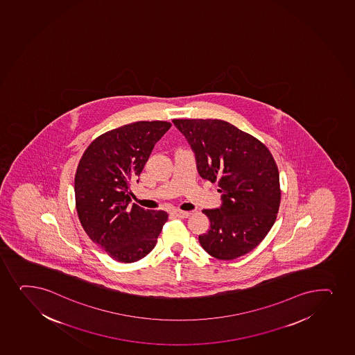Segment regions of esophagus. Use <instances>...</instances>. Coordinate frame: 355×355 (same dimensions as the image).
<instances>
[{"label":"esophagus","mask_w":355,"mask_h":355,"mask_svg":"<svg viewBox=\"0 0 355 355\" xmlns=\"http://www.w3.org/2000/svg\"><path fill=\"white\" fill-rule=\"evenodd\" d=\"M172 215L177 216L180 218H187L189 216L191 215V212L182 211V210H173Z\"/></svg>","instance_id":"1"}]
</instances>
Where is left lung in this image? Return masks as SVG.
<instances>
[{
	"instance_id": "obj_1",
	"label": "left lung",
	"mask_w": 355,
	"mask_h": 355,
	"mask_svg": "<svg viewBox=\"0 0 355 355\" xmlns=\"http://www.w3.org/2000/svg\"><path fill=\"white\" fill-rule=\"evenodd\" d=\"M195 152L203 180L218 183L222 205L203 210L210 229L200 243L217 259L255 249L275 223L281 189L277 165L264 144L218 119H173Z\"/></svg>"
}]
</instances>
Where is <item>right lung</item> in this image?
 <instances>
[{"mask_svg":"<svg viewBox=\"0 0 355 355\" xmlns=\"http://www.w3.org/2000/svg\"><path fill=\"white\" fill-rule=\"evenodd\" d=\"M168 121H137L98 137L80 159L74 178L80 223L118 262L139 261L155 248L168 215L128 207L131 180L139 177Z\"/></svg>","mask_w":355,"mask_h":355,"instance_id":"obj_1","label":"right lung"}]
</instances>
